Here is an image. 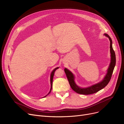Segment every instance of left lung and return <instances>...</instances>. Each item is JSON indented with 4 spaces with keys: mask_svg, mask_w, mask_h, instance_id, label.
Instances as JSON below:
<instances>
[{
    "mask_svg": "<svg viewBox=\"0 0 124 124\" xmlns=\"http://www.w3.org/2000/svg\"><path fill=\"white\" fill-rule=\"evenodd\" d=\"M105 36L108 37L110 41V51L111 54V61L109 64V67L108 70V73L106 75L105 77L103 80L99 83L92 85L89 87L86 88H81L78 87L74 81V76L73 74L70 72L69 70L65 68L64 70V72L66 73L67 76V79L69 81V84L70 86L71 87L72 89L78 94H84V95H89V94H91L97 92L99 90H101L107 86L109 82L110 81L112 74H113L114 69L116 65V54L112 46V40L110 37L109 36V35L107 34H104Z\"/></svg>",
    "mask_w": 124,
    "mask_h": 124,
    "instance_id": "left-lung-1",
    "label": "left lung"
}]
</instances>
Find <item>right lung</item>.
Instances as JSON below:
<instances>
[{"label":"right lung","instance_id":"1","mask_svg":"<svg viewBox=\"0 0 124 124\" xmlns=\"http://www.w3.org/2000/svg\"><path fill=\"white\" fill-rule=\"evenodd\" d=\"M57 69H58V68H55V69H54V70H53V71H52V73H51V75H50V83H51V88H50V91H49V92L48 93V94H49L50 93L51 91L52 87V81H53V78H54V74L55 71V70H56ZM48 94H47V95H48ZM46 96H47V95H46ZM46 96H44V97H46Z\"/></svg>","mask_w":124,"mask_h":124}]
</instances>
